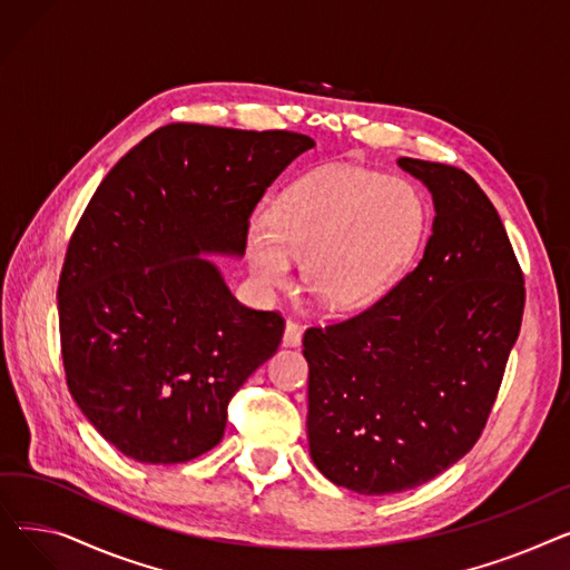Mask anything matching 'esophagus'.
Masks as SVG:
<instances>
[{
  "label": "esophagus",
  "mask_w": 570,
  "mask_h": 570,
  "mask_svg": "<svg viewBox=\"0 0 570 570\" xmlns=\"http://www.w3.org/2000/svg\"><path fill=\"white\" fill-rule=\"evenodd\" d=\"M282 342H284V346H301L303 344V331H301V325H297L293 318L286 321Z\"/></svg>",
  "instance_id": "34e87169"
}]
</instances>
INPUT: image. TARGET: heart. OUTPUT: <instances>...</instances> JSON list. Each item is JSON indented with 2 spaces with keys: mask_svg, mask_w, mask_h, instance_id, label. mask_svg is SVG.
<instances>
[{
  "mask_svg": "<svg viewBox=\"0 0 570 570\" xmlns=\"http://www.w3.org/2000/svg\"><path fill=\"white\" fill-rule=\"evenodd\" d=\"M425 230V203L409 183L331 164L288 185L252 222L245 254L261 291L291 286L293 261L303 282L331 309L370 305L395 284Z\"/></svg>",
  "mask_w": 570,
  "mask_h": 570,
  "instance_id": "b5f03b06",
  "label": "heart"
}]
</instances>
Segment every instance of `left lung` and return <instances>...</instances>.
<instances>
[{
	"label": "left lung",
	"mask_w": 570,
	"mask_h": 570,
	"mask_svg": "<svg viewBox=\"0 0 570 570\" xmlns=\"http://www.w3.org/2000/svg\"><path fill=\"white\" fill-rule=\"evenodd\" d=\"M397 164L434 200L421 263L365 312L303 337L309 455L327 481L376 497L423 485L471 451L524 312L522 267L475 179Z\"/></svg>",
	"instance_id": "left-lung-1"
}]
</instances>
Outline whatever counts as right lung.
<instances>
[{"label":"right lung","mask_w":570,"mask_h":570,"mask_svg":"<svg viewBox=\"0 0 570 570\" xmlns=\"http://www.w3.org/2000/svg\"><path fill=\"white\" fill-rule=\"evenodd\" d=\"M314 140L175 122L119 159L87 203L57 286L69 393L142 464L215 448L230 397L284 335L198 254H245L254 207Z\"/></svg>","instance_id":"obj_1"}]
</instances>
